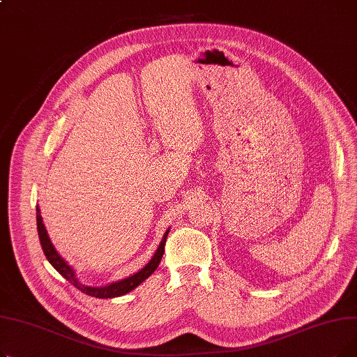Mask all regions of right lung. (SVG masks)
<instances>
[{
    "mask_svg": "<svg viewBox=\"0 0 357 357\" xmlns=\"http://www.w3.org/2000/svg\"><path fill=\"white\" fill-rule=\"evenodd\" d=\"M36 220H37V233H39L40 245H42V249H43V253H45L46 259L49 260V264L56 271H58L66 280H69V282L75 288H78L81 292H84V294H86L89 296H96V298H116V296H121V295H126L130 291H133L135 288H137L142 282H144V280L156 271V268L160 264L163 252H165L166 237H167V233H169V230H166V233H165V236H163V238L160 241L158 250L155 252L153 257L150 259L149 264L143 269H140L137 273L131 275V276H128L126 279L117 280V282H112L109 285H105V287H88V285L81 282V280L77 278V275H75V271L66 264V261L63 260V257L58 252H56V249L53 248L52 241L49 238V234L46 231L45 224H43L42 215H40L39 205H37V207H36Z\"/></svg>",
    "mask_w": 357,
    "mask_h": 357,
    "instance_id": "obj_1",
    "label": "right lung"
}]
</instances>
